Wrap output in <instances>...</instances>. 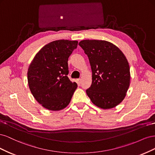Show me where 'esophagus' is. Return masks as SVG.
<instances>
[{
    "instance_id": "esophagus-1",
    "label": "esophagus",
    "mask_w": 155,
    "mask_h": 155,
    "mask_svg": "<svg viewBox=\"0 0 155 155\" xmlns=\"http://www.w3.org/2000/svg\"><path fill=\"white\" fill-rule=\"evenodd\" d=\"M76 81H77V83L78 84V85H80L81 83V79H77Z\"/></svg>"
}]
</instances>
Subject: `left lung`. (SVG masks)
<instances>
[{"mask_svg":"<svg viewBox=\"0 0 155 155\" xmlns=\"http://www.w3.org/2000/svg\"><path fill=\"white\" fill-rule=\"evenodd\" d=\"M79 45L87 55L92 72L87 96L101 109L116 107L124 100L130 85V68L125 55L104 40H83Z\"/></svg>","mask_w":155,"mask_h":155,"instance_id":"8db88e82","label":"left lung"}]
</instances>
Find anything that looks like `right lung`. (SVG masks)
<instances>
[{
    "label": "right lung",
    "mask_w": 155,
    "mask_h": 155,
    "mask_svg": "<svg viewBox=\"0 0 155 155\" xmlns=\"http://www.w3.org/2000/svg\"><path fill=\"white\" fill-rule=\"evenodd\" d=\"M78 41L57 40L36 54L28 70V83L37 101L45 109L58 111L66 108L78 85L68 79V59Z\"/></svg>",
    "instance_id": "obj_1"
}]
</instances>
